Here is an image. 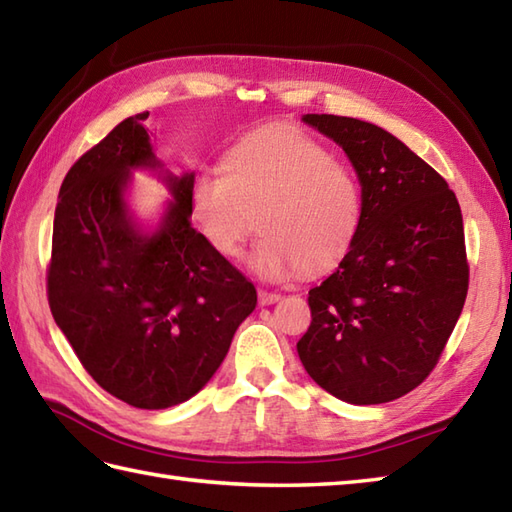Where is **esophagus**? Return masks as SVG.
I'll list each match as a JSON object with an SVG mask.
<instances>
[{
    "label": "esophagus",
    "instance_id": "1",
    "mask_svg": "<svg viewBox=\"0 0 512 512\" xmlns=\"http://www.w3.org/2000/svg\"><path fill=\"white\" fill-rule=\"evenodd\" d=\"M257 297L262 306H270V303H277L281 299V295H277V292H268V290H259Z\"/></svg>",
    "mask_w": 512,
    "mask_h": 512
}]
</instances>
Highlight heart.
I'll return each mask as SVG.
<instances>
[{"mask_svg":"<svg viewBox=\"0 0 512 512\" xmlns=\"http://www.w3.org/2000/svg\"><path fill=\"white\" fill-rule=\"evenodd\" d=\"M189 213L217 255L237 259L248 237L259 239L250 268L281 281L299 270L321 275L352 248L363 215L354 171L317 138L292 127H266L239 138L222 173H195Z\"/></svg>","mask_w":512,"mask_h":512,"instance_id":"heart-1","label":"heart"}]
</instances>
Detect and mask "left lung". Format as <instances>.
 Returning a JSON list of instances; mask_svg holds the SVG:
<instances>
[{
  "label": "left lung",
  "instance_id": "8db88e82",
  "mask_svg": "<svg viewBox=\"0 0 512 512\" xmlns=\"http://www.w3.org/2000/svg\"><path fill=\"white\" fill-rule=\"evenodd\" d=\"M303 123L343 147L363 215L350 253L308 292L312 323L297 352L332 396L380 405L433 372L460 319L469 290L462 211L447 180L383 127L334 114Z\"/></svg>",
  "mask_w": 512,
  "mask_h": 512
}]
</instances>
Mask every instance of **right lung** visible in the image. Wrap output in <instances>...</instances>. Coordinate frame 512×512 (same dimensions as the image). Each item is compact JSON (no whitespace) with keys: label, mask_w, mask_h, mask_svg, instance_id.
I'll use <instances>...</instances> for the list:
<instances>
[{"label":"right lung","mask_w":512,"mask_h":512,"mask_svg":"<svg viewBox=\"0 0 512 512\" xmlns=\"http://www.w3.org/2000/svg\"><path fill=\"white\" fill-rule=\"evenodd\" d=\"M149 112L118 123L65 176L52 228L48 303L65 339L107 394L167 409L209 383L257 290L195 231V173L165 182L173 195L154 233L125 202L132 169H162Z\"/></svg>","instance_id":"add662e5"}]
</instances>
